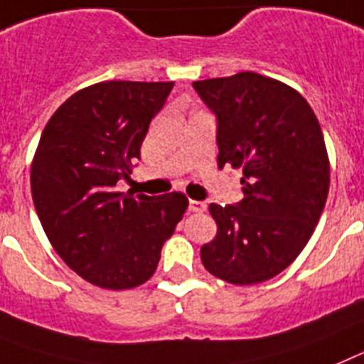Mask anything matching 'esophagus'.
<instances>
[{"label": "esophagus", "instance_id": "esophagus-1", "mask_svg": "<svg viewBox=\"0 0 364 364\" xmlns=\"http://www.w3.org/2000/svg\"><path fill=\"white\" fill-rule=\"evenodd\" d=\"M188 210H191V213H205V210H207V205H205L203 201L191 200L188 201Z\"/></svg>", "mask_w": 364, "mask_h": 364}]
</instances>
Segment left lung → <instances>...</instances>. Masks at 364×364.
Instances as JSON below:
<instances>
[{
  "label": "left lung",
  "instance_id": "obj_1",
  "mask_svg": "<svg viewBox=\"0 0 364 364\" xmlns=\"http://www.w3.org/2000/svg\"><path fill=\"white\" fill-rule=\"evenodd\" d=\"M192 86L216 115L218 166L243 172V200L208 207L218 232L201 247V262L236 286L269 280L306 247L326 203L330 163L321 124L302 95L258 73Z\"/></svg>",
  "mask_w": 364,
  "mask_h": 364
}]
</instances>
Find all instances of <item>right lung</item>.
Returning <instances> with one entry per match:
<instances>
[{
  "label": "right lung",
  "instance_id": "1",
  "mask_svg": "<svg viewBox=\"0 0 364 364\" xmlns=\"http://www.w3.org/2000/svg\"><path fill=\"white\" fill-rule=\"evenodd\" d=\"M173 82H100L69 97L43 129L31 168L42 227L60 258L104 289L141 286L156 273L161 249L188 200L122 194L150 121Z\"/></svg>",
  "mask_w": 364,
  "mask_h": 364
}]
</instances>
